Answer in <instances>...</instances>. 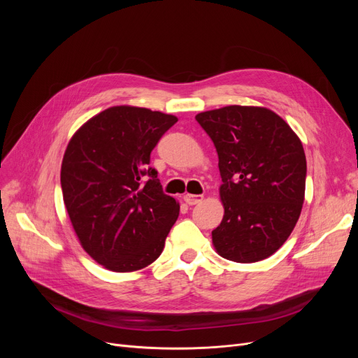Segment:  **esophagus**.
Listing matches in <instances>:
<instances>
[{
    "label": "esophagus",
    "instance_id": "esophagus-1",
    "mask_svg": "<svg viewBox=\"0 0 358 358\" xmlns=\"http://www.w3.org/2000/svg\"><path fill=\"white\" fill-rule=\"evenodd\" d=\"M201 200H203V196H201V194H185V196H184V201H185L187 204H189V206L199 204Z\"/></svg>",
    "mask_w": 358,
    "mask_h": 358
}]
</instances>
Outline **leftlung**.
I'll return each mask as SVG.
<instances>
[{
	"label": "left lung",
	"instance_id": "1",
	"mask_svg": "<svg viewBox=\"0 0 358 358\" xmlns=\"http://www.w3.org/2000/svg\"><path fill=\"white\" fill-rule=\"evenodd\" d=\"M196 120L219 157L224 215L212 231L216 252L235 262L268 258L287 241L302 212V142L266 107L227 106L199 113Z\"/></svg>",
	"mask_w": 358,
	"mask_h": 358
}]
</instances>
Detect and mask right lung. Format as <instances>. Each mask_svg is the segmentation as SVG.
Listing matches in <instances>:
<instances>
[{
	"mask_svg": "<svg viewBox=\"0 0 358 358\" xmlns=\"http://www.w3.org/2000/svg\"><path fill=\"white\" fill-rule=\"evenodd\" d=\"M177 117L143 107L115 106L71 138L61 185L84 251L116 273L148 267L161 255L180 204L162 192L150 152Z\"/></svg>",
	"mask_w": 358,
	"mask_h": 358,
	"instance_id": "add662e5",
	"label": "right lung"
}]
</instances>
